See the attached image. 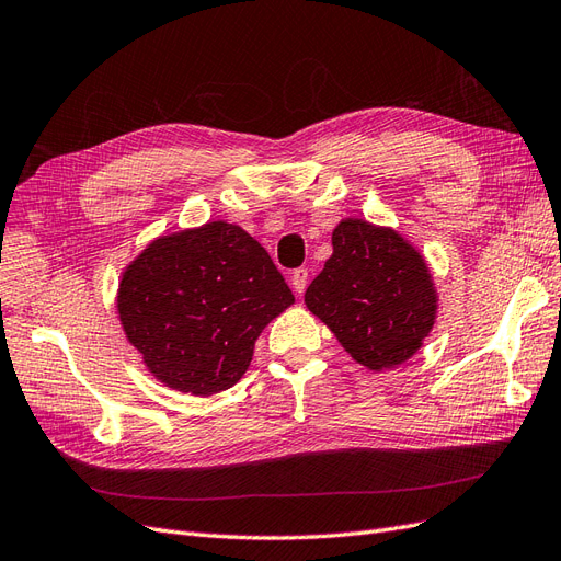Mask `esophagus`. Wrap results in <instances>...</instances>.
I'll return each mask as SVG.
<instances>
[{
  "label": "esophagus",
  "mask_w": 561,
  "mask_h": 561,
  "mask_svg": "<svg viewBox=\"0 0 561 561\" xmlns=\"http://www.w3.org/2000/svg\"><path fill=\"white\" fill-rule=\"evenodd\" d=\"M307 279H310V273H307V267H298V270H294L291 284H294V291H296L298 296H302V291L307 288Z\"/></svg>",
  "instance_id": "obj_1"
}]
</instances>
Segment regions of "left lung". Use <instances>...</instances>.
Instances as JSON below:
<instances>
[{
    "instance_id": "1",
    "label": "left lung",
    "mask_w": 561,
    "mask_h": 561,
    "mask_svg": "<svg viewBox=\"0 0 561 561\" xmlns=\"http://www.w3.org/2000/svg\"><path fill=\"white\" fill-rule=\"evenodd\" d=\"M333 256L307 286L305 305L345 352L370 370L401 366L424 345L438 294L424 256L399 232L342 219Z\"/></svg>"
}]
</instances>
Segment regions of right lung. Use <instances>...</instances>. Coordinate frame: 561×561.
Wrapping results in <instances>:
<instances>
[{
	"label": "right lung",
	"instance_id": "1",
	"mask_svg": "<svg viewBox=\"0 0 561 561\" xmlns=\"http://www.w3.org/2000/svg\"><path fill=\"white\" fill-rule=\"evenodd\" d=\"M267 251L240 226L160 234L123 270L125 337L170 389L211 396L240 382L261 331L294 305Z\"/></svg>",
	"mask_w": 561,
	"mask_h": 561
}]
</instances>
